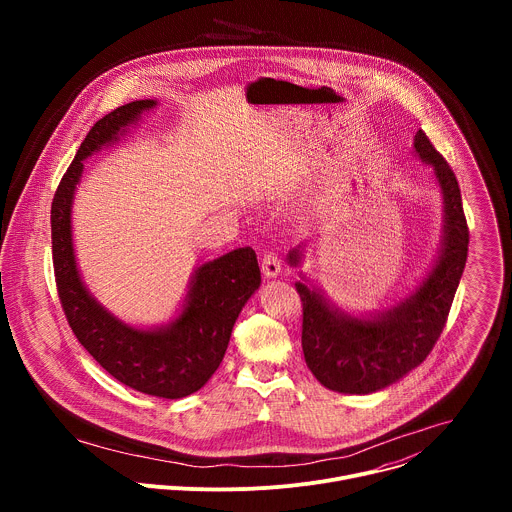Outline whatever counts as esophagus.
Returning a JSON list of instances; mask_svg holds the SVG:
<instances>
[{
  "instance_id": "34e87169",
  "label": "esophagus",
  "mask_w": 512,
  "mask_h": 512,
  "mask_svg": "<svg viewBox=\"0 0 512 512\" xmlns=\"http://www.w3.org/2000/svg\"><path fill=\"white\" fill-rule=\"evenodd\" d=\"M261 271L267 279H273L281 273V261L275 253H265L263 255V261H261Z\"/></svg>"
}]
</instances>
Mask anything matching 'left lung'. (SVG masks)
<instances>
[{"instance_id":"obj_1","label":"left lung","mask_w":512,"mask_h":512,"mask_svg":"<svg viewBox=\"0 0 512 512\" xmlns=\"http://www.w3.org/2000/svg\"><path fill=\"white\" fill-rule=\"evenodd\" d=\"M413 154L433 170L444 200L440 251L415 289L387 310L350 314L308 273H300L302 281H296L304 302V358L312 375L330 391L369 395L397 383L419 367L446 326L470 235L458 180L421 129L413 139ZM304 259L306 243L287 253L291 267H302Z\"/></svg>"}]
</instances>
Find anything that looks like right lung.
<instances>
[{"mask_svg":"<svg viewBox=\"0 0 512 512\" xmlns=\"http://www.w3.org/2000/svg\"><path fill=\"white\" fill-rule=\"evenodd\" d=\"M156 107V99L127 103L99 119L87 133L52 200V259L62 310L87 352L113 379L133 391L182 399L214 375L241 310L261 285L255 251L241 247L198 265L170 322L133 326L111 314L91 294L72 243V202L85 160L119 143Z\"/></svg>","mask_w":512,"mask_h":512,"instance_id":"right-lung-1","label":"right lung"}]
</instances>
